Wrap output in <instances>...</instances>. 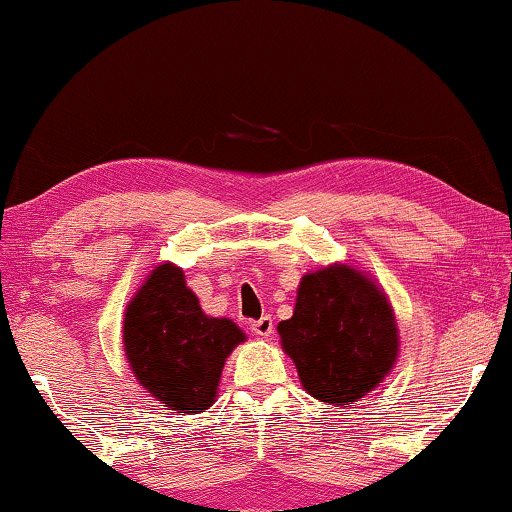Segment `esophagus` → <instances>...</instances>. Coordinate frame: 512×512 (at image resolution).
<instances>
[{
	"instance_id": "1",
	"label": "esophagus",
	"mask_w": 512,
	"mask_h": 512,
	"mask_svg": "<svg viewBox=\"0 0 512 512\" xmlns=\"http://www.w3.org/2000/svg\"><path fill=\"white\" fill-rule=\"evenodd\" d=\"M250 329H253L255 335H262V338H269V335L273 333V319L269 315L259 317L255 319L253 324H250Z\"/></svg>"
}]
</instances>
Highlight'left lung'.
Masks as SVG:
<instances>
[{
  "instance_id": "left-lung-1",
  "label": "left lung",
  "mask_w": 512,
  "mask_h": 512,
  "mask_svg": "<svg viewBox=\"0 0 512 512\" xmlns=\"http://www.w3.org/2000/svg\"><path fill=\"white\" fill-rule=\"evenodd\" d=\"M278 333L305 391L329 404L361 400L398 356L391 305L375 282L349 266L308 273L294 315L278 324Z\"/></svg>"
}]
</instances>
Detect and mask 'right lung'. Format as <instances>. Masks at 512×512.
<instances>
[{
	"label": "right lung",
	"mask_w": 512,
	"mask_h": 512,
	"mask_svg": "<svg viewBox=\"0 0 512 512\" xmlns=\"http://www.w3.org/2000/svg\"><path fill=\"white\" fill-rule=\"evenodd\" d=\"M243 340L230 319L204 315L172 264L156 266L126 310L124 347L135 377L179 414L211 407L225 358Z\"/></svg>",
	"instance_id": "obj_1"
}]
</instances>
